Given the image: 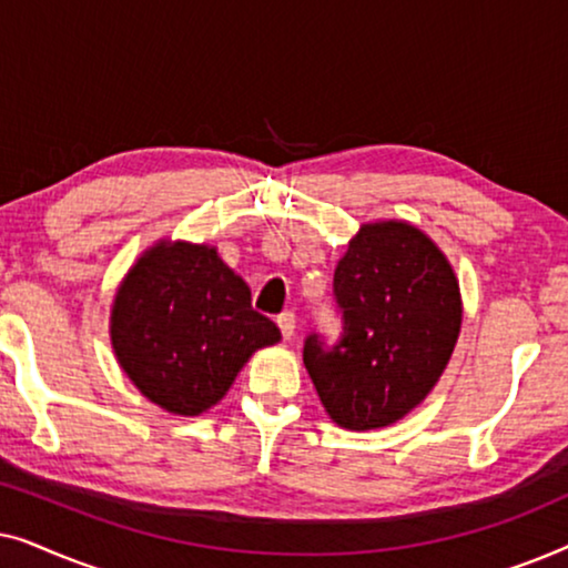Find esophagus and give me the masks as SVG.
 Listing matches in <instances>:
<instances>
[{
    "label": "esophagus",
    "instance_id": "1",
    "mask_svg": "<svg viewBox=\"0 0 568 568\" xmlns=\"http://www.w3.org/2000/svg\"><path fill=\"white\" fill-rule=\"evenodd\" d=\"M276 325L278 331H282V336L290 341L294 336V313H282L276 317Z\"/></svg>",
    "mask_w": 568,
    "mask_h": 568
}]
</instances>
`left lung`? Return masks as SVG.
<instances>
[{
    "mask_svg": "<svg viewBox=\"0 0 568 568\" xmlns=\"http://www.w3.org/2000/svg\"><path fill=\"white\" fill-rule=\"evenodd\" d=\"M344 333L305 338L321 403L352 432L410 414L445 372L463 323L460 284L432 237L400 220L362 224L333 274Z\"/></svg>",
    "mask_w": 568,
    "mask_h": 568,
    "instance_id": "obj_1",
    "label": "left lung"
}]
</instances>
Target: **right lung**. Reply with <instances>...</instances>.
Listing matches in <instances>:
<instances>
[{
    "label": "right lung",
    "instance_id": "obj_1",
    "mask_svg": "<svg viewBox=\"0 0 568 568\" xmlns=\"http://www.w3.org/2000/svg\"><path fill=\"white\" fill-rule=\"evenodd\" d=\"M282 338L216 247L160 240L115 292L111 344L139 393L178 416L227 395L253 352Z\"/></svg>",
    "mask_w": 568,
    "mask_h": 568
}]
</instances>
